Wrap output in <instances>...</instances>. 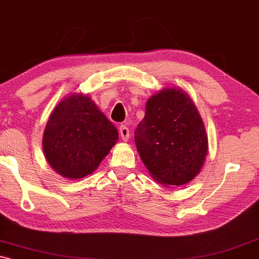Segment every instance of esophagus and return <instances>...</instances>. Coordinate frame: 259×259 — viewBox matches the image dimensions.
Wrapping results in <instances>:
<instances>
[{
	"mask_svg": "<svg viewBox=\"0 0 259 259\" xmlns=\"http://www.w3.org/2000/svg\"><path fill=\"white\" fill-rule=\"evenodd\" d=\"M119 133L120 136H121V139L123 141H127L130 139V130L126 125H121L119 127Z\"/></svg>",
	"mask_w": 259,
	"mask_h": 259,
	"instance_id": "34e87169",
	"label": "esophagus"
}]
</instances>
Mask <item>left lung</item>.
Returning <instances> with one entry per match:
<instances>
[{"instance_id": "1", "label": "left lung", "mask_w": 259, "mask_h": 259, "mask_svg": "<svg viewBox=\"0 0 259 259\" xmlns=\"http://www.w3.org/2000/svg\"><path fill=\"white\" fill-rule=\"evenodd\" d=\"M145 111L134 141L151 177L165 186L191 182L203 167L208 148L192 99L182 88H162L148 99Z\"/></svg>"}]
</instances>
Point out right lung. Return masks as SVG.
I'll list each match as a JSON object with an SVG mask.
<instances>
[{"mask_svg":"<svg viewBox=\"0 0 259 259\" xmlns=\"http://www.w3.org/2000/svg\"><path fill=\"white\" fill-rule=\"evenodd\" d=\"M118 139V130L94 101L87 94L73 93L53 109L42 147L55 172L75 180L93 173Z\"/></svg>","mask_w":259,"mask_h":259,"instance_id":"obj_1","label":"right lung"}]
</instances>
